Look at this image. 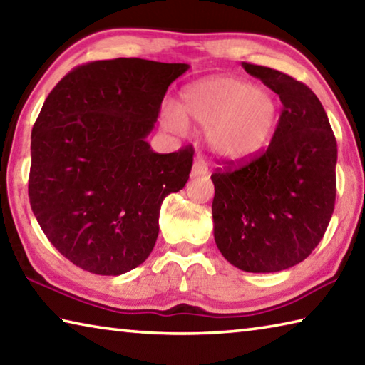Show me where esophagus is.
<instances>
[{"label":"esophagus","instance_id":"obj_1","mask_svg":"<svg viewBox=\"0 0 365 365\" xmlns=\"http://www.w3.org/2000/svg\"><path fill=\"white\" fill-rule=\"evenodd\" d=\"M205 175H208V167H206V163L203 160H195L194 165H192L190 176L197 178V176H205Z\"/></svg>","mask_w":365,"mask_h":365}]
</instances>
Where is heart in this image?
<instances>
[{
  "instance_id": "1",
  "label": "heart",
  "mask_w": 365,
  "mask_h": 365,
  "mask_svg": "<svg viewBox=\"0 0 365 365\" xmlns=\"http://www.w3.org/2000/svg\"><path fill=\"white\" fill-rule=\"evenodd\" d=\"M279 101L270 88L232 76H210L184 88L176 111L163 120L184 132L187 123L205 127L210 153L225 162H243L270 143Z\"/></svg>"
}]
</instances>
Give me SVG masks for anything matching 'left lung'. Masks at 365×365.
I'll use <instances>...</instances> for the list:
<instances>
[{
    "mask_svg": "<svg viewBox=\"0 0 365 365\" xmlns=\"http://www.w3.org/2000/svg\"><path fill=\"white\" fill-rule=\"evenodd\" d=\"M283 103L262 155L217 171L212 230L217 250L243 272L273 273L310 256L335 205L336 141L318 97L291 76L243 63Z\"/></svg>",
    "mask_w": 365,
    "mask_h": 365,
    "instance_id": "1",
    "label": "left lung"
}]
</instances>
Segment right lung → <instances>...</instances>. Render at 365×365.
I'll return each instance as SVG.
<instances>
[{
    "mask_svg": "<svg viewBox=\"0 0 365 365\" xmlns=\"http://www.w3.org/2000/svg\"><path fill=\"white\" fill-rule=\"evenodd\" d=\"M187 63L100 60L68 73L31 132L33 215L61 256L119 277L149 257L163 198L189 180L194 150L157 154L146 141Z\"/></svg>",
    "mask_w": 365,
    "mask_h": 365,
    "instance_id": "1",
    "label": "right lung"
}]
</instances>
